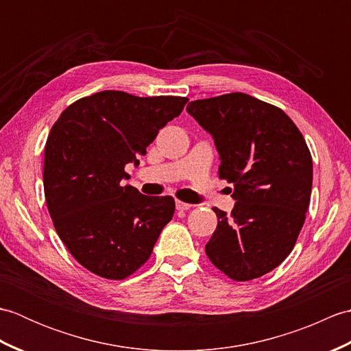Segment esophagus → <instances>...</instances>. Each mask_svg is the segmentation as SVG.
I'll list each match as a JSON object with an SVG mask.
<instances>
[{
    "label": "esophagus",
    "mask_w": 351,
    "mask_h": 351,
    "mask_svg": "<svg viewBox=\"0 0 351 351\" xmlns=\"http://www.w3.org/2000/svg\"><path fill=\"white\" fill-rule=\"evenodd\" d=\"M191 206H193L191 204L182 202V200H176V210H180V211H187V210H190Z\"/></svg>",
    "instance_id": "1"
}]
</instances>
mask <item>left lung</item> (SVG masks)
<instances>
[{
	"label": "left lung",
	"mask_w": 351,
	"mask_h": 351,
	"mask_svg": "<svg viewBox=\"0 0 351 351\" xmlns=\"http://www.w3.org/2000/svg\"><path fill=\"white\" fill-rule=\"evenodd\" d=\"M189 113L211 134L219 178L237 200L205 245L211 263L237 282L274 270L294 249L311 202L312 156L300 130L279 107L234 92L191 101Z\"/></svg>",
	"instance_id": "left-lung-1"
}]
</instances>
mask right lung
I'll list each match as a JSON object with an SVG mask.
<instances>
[{
	"instance_id": "1",
	"label": "right lung",
	"mask_w": 351,
	"mask_h": 351,
	"mask_svg": "<svg viewBox=\"0 0 351 351\" xmlns=\"http://www.w3.org/2000/svg\"><path fill=\"white\" fill-rule=\"evenodd\" d=\"M187 102L104 90L71 104L52 125L45 145V200L58 237L86 270L123 280L151 256L173 217L175 199L123 185L125 166L138 164Z\"/></svg>"
}]
</instances>
